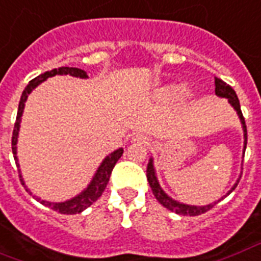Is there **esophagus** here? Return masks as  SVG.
I'll return each mask as SVG.
<instances>
[{
	"label": "esophagus",
	"instance_id": "esophagus-1",
	"mask_svg": "<svg viewBox=\"0 0 261 261\" xmlns=\"http://www.w3.org/2000/svg\"><path fill=\"white\" fill-rule=\"evenodd\" d=\"M133 141H134V142H138V144H145V145L149 144L148 137H145V135H142V134L134 135V137H133Z\"/></svg>",
	"mask_w": 261,
	"mask_h": 261
}]
</instances>
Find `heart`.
Instances as JSON below:
<instances>
[{"mask_svg":"<svg viewBox=\"0 0 261 261\" xmlns=\"http://www.w3.org/2000/svg\"><path fill=\"white\" fill-rule=\"evenodd\" d=\"M179 94H180V87H170V89H168V95L175 97V95Z\"/></svg>","mask_w":261,"mask_h":261,"instance_id":"obj_1","label":"heart"}]
</instances>
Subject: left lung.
I'll list each match as a JSON object with an SVG mask.
<instances>
[{
	"mask_svg": "<svg viewBox=\"0 0 261 261\" xmlns=\"http://www.w3.org/2000/svg\"><path fill=\"white\" fill-rule=\"evenodd\" d=\"M215 94L218 95V97H222V98H227L230 105H231L234 111L237 112L238 117H240V122L242 124V130H244V153H245L246 149V141H248V134H246V126H245V119L242 116L241 112V105H240V99L237 97L236 91L232 90L231 86H228L227 83L223 82L222 79H219V77H215ZM146 178H148V182L150 185V189H152L153 194L156 197V200L163 206H166L167 210H170L171 212H175V214L178 215H186V216H197V215H201L205 214L206 211H210L211 208H214L219 201H222L224 197L228 196L230 193L237 188V185L240 182V178L237 179V182L234 184L230 190L227 192L226 196H223L222 198H219L218 201L212 202V204H208V205H189V204H184V202H179L176 200H174L172 197H170L167 194L164 190L162 189L160 184H159V180H157V175H156V170H154V166H153V159L150 157L149 159L148 163V168H146Z\"/></svg>",
	"mask_w": 261,
	"mask_h": 261,
	"instance_id": "left-lung-1",
	"label": "left lung"
}]
</instances>
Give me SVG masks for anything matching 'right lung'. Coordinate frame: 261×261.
<instances>
[{"instance_id": "add662e5", "label": "right lung", "mask_w": 261, "mask_h": 261, "mask_svg": "<svg viewBox=\"0 0 261 261\" xmlns=\"http://www.w3.org/2000/svg\"><path fill=\"white\" fill-rule=\"evenodd\" d=\"M56 75H71V76L75 77H81V79H87V73L86 71H83L81 68H72V67H60V68H55L51 71H46V72L41 73L39 76L34 77L33 81H30V83L27 85V87L23 91V94L20 97V102H19V109H17V116H16V123H15V128H13V135H12V152H13V157H15L16 166L19 168V176H20V182L21 185L24 186L25 192H29L30 194L33 193L30 192V189L25 186L24 180H23V176H21V171H20L19 166V159H17V138H19V131H20V123H21V115H23V111H24V105L25 101L29 98L30 93L38 86L41 85L42 82H45L47 77L56 76ZM123 154V149L119 148L116 149L115 152H112L111 154L105 157L102 163L99 164V167L95 171L94 176L90 180V184L87 185L86 189H83L82 192L79 193L77 196L72 197L71 200H67V201L63 202H51L46 201V200H41L39 197L34 196L37 198V201H39L42 205L49 206L50 210L57 211L60 214L64 215H73V214H81L82 211H85L86 208L98 200L101 194L104 193L105 188L109 182V176L112 174V170L115 164L117 163V160L122 157Z\"/></svg>"}]
</instances>
